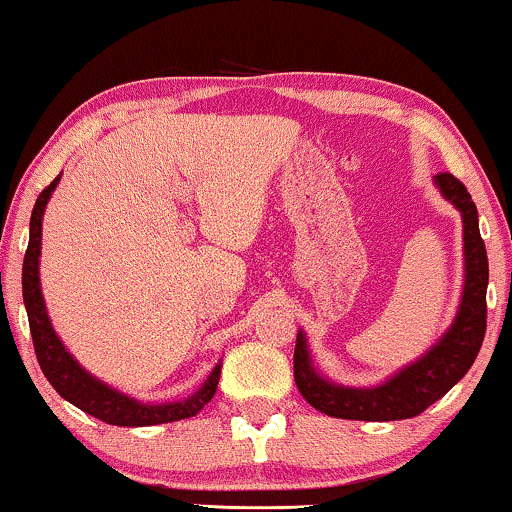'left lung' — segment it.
Wrapping results in <instances>:
<instances>
[{
  "label": "left lung",
  "instance_id": "obj_1",
  "mask_svg": "<svg viewBox=\"0 0 512 512\" xmlns=\"http://www.w3.org/2000/svg\"><path fill=\"white\" fill-rule=\"evenodd\" d=\"M443 199L462 213L464 225V287L455 320L443 336L417 357L373 387H348L315 369L304 329L297 334L294 348V383L320 413L341 420L390 422L408 420L445 397L466 376L478 357L487 327V250L480 239L478 208L471 194L452 174L434 176Z\"/></svg>",
  "mask_w": 512,
  "mask_h": 512
}]
</instances>
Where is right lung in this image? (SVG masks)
Returning <instances> with one entry per match:
<instances>
[{"label": "right lung", "instance_id": "right-lung-1", "mask_svg": "<svg viewBox=\"0 0 512 512\" xmlns=\"http://www.w3.org/2000/svg\"><path fill=\"white\" fill-rule=\"evenodd\" d=\"M62 174L50 183L46 190L39 194L34 204L32 220H30V243L23 262V301L27 308V320H30V331L34 341V352H37L39 366L48 383L55 387V392L62 399L74 403L83 413H88L106 424L115 427H150V424H164L185 420V417L197 415L208 401L213 399L218 390V380L222 371V362L213 366L208 378L201 383L197 392H192L187 399L167 401V403H148L139 401L129 394L115 390L109 383L92 376L90 371L78 364V359L67 350L62 338L53 329V322L48 318L46 301L41 292L39 278V262H41V220L46 213V204L50 194L55 192Z\"/></svg>", "mask_w": 512, "mask_h": 512}]
</instances>
